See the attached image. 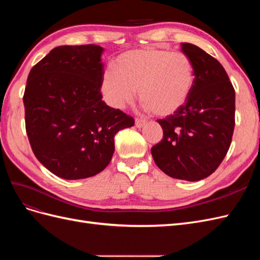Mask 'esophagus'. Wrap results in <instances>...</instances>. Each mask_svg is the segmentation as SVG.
Segmentation results:
<instances>
[{
    "instance_id": "34e87169",
    "label": "esophagus",
    "mask_w": 260,
    "mask_h": 260,
    "mask_svg": "<svg viewBox=\"0 0 260 260\" xmlns=\"http://www.w3.org/2000/svg\"><path fill=\"white\" fill-rule=\"evenodd\" d=\"M147 121L145 120V119H140V118H137L136 119V127L137 128H142L143 125H145V123H146Z\"/></svg>"
}]
</instances>
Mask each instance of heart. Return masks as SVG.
Listing matches in <instances>:
<instances>
[{"label": "heart", "instance_id": "heart-1", "mask_svg": "<svg viewBox=\"0 0 260 260\" xmlns=\"http://www.w3.org/2000/svg\"><path fill=\"white\" fill-rule=\"evenodd\" d=\"M114 69L105 70L101 81L107 105L123 109L135 102L139 90L144 107L161 117L175 114L185 104L195 80L187 55L156 48L120 54Z\"/></svg>", "mask_w": 260, "mask_h": 260}]
</instances>
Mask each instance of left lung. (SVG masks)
<instances>
[{
    "instance_id": "1",
    "label": "left lung",
    "mask_w": 260,
    "mask_h": 260,
    "mask_svg": "<svg viewBox=\"0 0 260 260\" xmlns=\"http://www.w3.org/2000/svg\"><path fill=\"white\" fill-rule=\"evenodd\" d=\"M181 51L193 62V89L178 112L157 120L164 137L151 153L169 177L199 181L219 167L230 147L235 92L216 58L191 43H181Z\"/></svg>"
}]
</instances>
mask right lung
<instances>
[{
    "label": "right lung",
    "mask_w": 260,
    "mask_h": 260,
    "mask_svg": "<svg viewBox=\"0 0 260 260\" xmlns=\"http://www.w3.org/2000/svg\"><path fill=\"white\" fill-rule=\"evenodd\" d=\"M104 49L61 45L30 70L23 94L26 131L43 166L62 179L103 171L111 161L116 133L133 118L102 101Z\"/></svg>",
    "instance_id": "right-lung-1"
}]
</instances>
